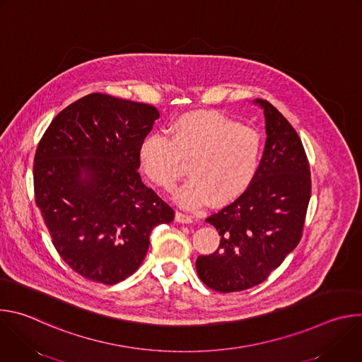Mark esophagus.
I'll return each mask as SVG.
<instances>
[{
    "instance_id": "1",
    "label": "esophagus",
    "mask_w": 362,
    "mask_h": 362,
    "mask_svg": "<svg viewBox=\"0 0 362 362\" xmlns=\"http://www.w3.org/2000/svg\"><path fill=\"white\" fill-rule=\"evenodd\" d=\"M175 219H176V222H179V223H192V222H193V219H192L189 215H185V214H182V212H176Z\"/></svg>"
}]
</instances>
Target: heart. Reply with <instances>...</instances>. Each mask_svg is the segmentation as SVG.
I'll return each instance as SVG.
<instances>
[{"label":"heart","mask_w":362,"mask_h":362,"mask_svg":"<svg viewBox=\"0 0 362 362\" xmlns=\"http://www.w3.org/2000/svg\"><path fill=\"white\" fill-rule=\"evenodd\" d=\"M169 139L150 134L139 146L146 176L170 192L189 163L190 179L176 192L186 209L212 202L225 206L238 200L259 172L264 141L261 133L218 112H189L168 130Z\"/></svg>","instance_id":"1"}]
</instances>
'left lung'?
<instances>
[{"label":"left lung","mask_w":362,"mask_h":362,"mask_svg":"<svg viewBox=\"0 0 362 362\" xmlns=\"http://www.w3.org/2000/svg\"><path fill=\"white\" fill-rule=\"evenodd\" d=\"M253 103L265 116L259 172L245 194L206 219L221 243L196 259L200 281L219 292L259 285L284 262L300 240L311 197V173L298 133L269 101Z\"/></svg>","instance_id":"8db88e82"}]
</instances>
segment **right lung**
<instances>
[{
	"label": "right lung",
	"instance_id": "add662e5",
	"mask_svg": "<svg viewBox=\"0 0 362 362\" xmlns=\"http://www.w3.org/2000/svg\"><path fill=\"white\" fill-rule=\"evenodd\" d=\"M144 103L93 93L60 112L34 158L35 203L53 245L83 278L115 285L141 265L175 212L139 175V146L159 119Z\"/></svg>",
	"mask_w": 362,
	"mask_h": 362
}]
</instances>
